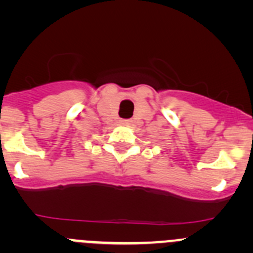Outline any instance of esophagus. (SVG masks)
<instances>
[{
  "instance_id": "obj_1",
  "label": "esophagus",
  "mask_w": 253,
  "mask_h": 253,
  "mask_svg": "<svg viewBox=\"0 0 253 253\" xmlns=\"http://www.w3.org/2000/svg\"><path fill=\"white\" fill-rule=\"evenodd\" d=\"M131 120H121V121H120V124L121 125H124V126H128V125H131Z\"/></svg>"
}]
</instances>
